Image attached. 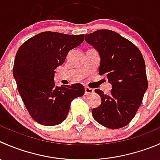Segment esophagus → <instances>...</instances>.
Wrapping results in <instances>:
<instances>
[{"label": "esophagus", "mask_w": 160, "mask_h": 160, "mask_svg": "<svg viewBox=\"0 0 160 160\" xmlns=\"http://www.w3.org/2000/svg\"><path fill=\"white\" fill-rule=\"evenodd\" d=\"M94 93V89L92 88H90L88 87H85V94H91Z\"/></svg>", "instance_id": "obj_1"}]
</instances>
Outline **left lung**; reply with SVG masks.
Masks as SVG:
<instances>
[{
    "mask_svg": "<svg viewBox=\"0 0 160 160\" xmlns=\"http://www.w3.org/2000/svg\"><path fill=\"white\" fill-rule=\"evenodd\" d=\"M100 56V75L112 84L109 94L95 89L102 103L92 109L98 123L110 129L127 126L134 117L148 89L145 63L139 49L114 31L99 29L85 35Z\"/></svg>",
    "mask_w": 160,
    "mask_h": 160,
    "instance_id": "left-lung-1",
    "label": "left lung"
}]
</instances>
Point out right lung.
<instances>
[{
    "instance_id": "right-lung-1",
    "label": "right lung",
    "mask_w": 160,
    "mask_h": 160,
    "mask_svg": "<svg viewBox=\"0 0 160 160\" xmlns=\"http://www.w3.org/2000/svg\"><path fill=\"white\" fill-rule=\"evenodd\" d=\"M84 41V35L43 32L31 37L18 48L13 76L31 117L44 126H55L67 117L71 102L84 94L80 83L55 84V71L65 62L70 50Z\"/></svg>"
}]
</instances>
